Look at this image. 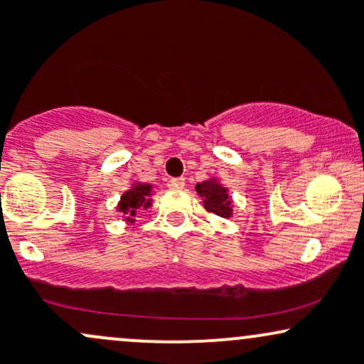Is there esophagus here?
<instances>
[{"instance_id":"obj_1","label":"esophagus","mask_w":364,"mask_h":364,"mask_svg":"<svg viewBox=\"0 0 364 364\" xmlns=\"http://www.w3.org/2000/svg\"><path fill=\"white\" fill-rule=\"evenodd\" d=\"M166 186L170 187V189H182V187L186 186V181H183L182 177H178V178H170Z\"/></svg>"}]
</instances>
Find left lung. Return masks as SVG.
I'll return each instance as SVG.
<instances>
[{"label": "left lung", "mask_w": 364, "mask_h": 364, "mask_svg": "<svg viewBox=\"0 0 364 364\" xmlns=\"http://www.w3.org/2000/svg\"><path fill=\"white\" fill-rule=\"evenodd\" d=\"M196 193L203 198V206L206 212L222 218L232 217V199L229 196V189L222 186L218 178L212 177L196 183Z\"/></svg>", "instance_id": "obj_1"}]
</instances>
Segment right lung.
I'll return each instance as SVG.
<instances>
[{"label": "right lung", "instance_id": "right-lung-1", "mask_svg": "<svg viewBox=\"0 0 364 364\" xmlns=\"http://www.w3.org/2000/svg\"><path fill=\"white\" fill-rule=\"evenodd\" d=\"M152 186L151 183L135 182L128 191L121 194V199L118 203V212L123 213L124 220L134 222V217L136 215L139 208H149L152 205Z\"/></svg>", "mask_w": 364, "mask_h": 364}]
</instances>
